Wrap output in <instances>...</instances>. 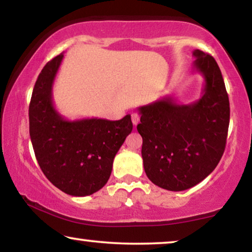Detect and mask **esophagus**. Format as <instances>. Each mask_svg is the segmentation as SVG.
Instances as JSON below:
<instances>
[{
    "label": "esophagus",
    "mask_w": 252,
    "mask_h": 252,
    "mask_svg": "<svg viewBox=\"0 0 252 252\" xmlns=\"http://www.w3.org/2000/svg\"><path fill=\"white\" fill-rule=\"evenodd\" d=\"M130 117H132V123H133V125L136 126L137 124L140 123V116L137 115V113H132V115H130Z\"/></svg>",
    "instance_id": "esophagus-1"
}]
</instances>
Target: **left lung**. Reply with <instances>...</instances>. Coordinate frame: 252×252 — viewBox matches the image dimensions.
I'll use <instances>...</instances> for the list:
<instances>
[{
	"instance_id": "8db88e82",
	"label": "left lung",
	"mask_w": 252,
	"mask_h": 252,
	"mask_svg": "<svg viewBox=\"0 0 252 252\" xmlns=\"http://www.w3.org/2000/svg\"><path fill=\"white\" fill-rule=\"evenodd\" d=\"M195 70L204 78L202 97L178 104L167 96L140 106L143 166L158 187L181 191L215 170L225 151L229 99L221 71L211 55L196 49Z\"/></svg>"
}]
</instances>
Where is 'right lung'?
Segmentation results:
<instances>
[{"label":"right lung","instance_id":"1","mask_svg":"<svg viewBox=\"0 0 252 252\" xmlns=\"http://www.w3.org/2000/svg\"><path fill=\"white\" fill-rule=\"evenodd\" d=\"M63 57L48 62L37 77L29 109L30 136L48 180L65 194L88 196L108 182L113 158L133 124L129 115L115 122L63 118L53 103V84Z\"/></svg>","mask_w":252,"mask_h":252}]
</instances>
